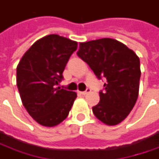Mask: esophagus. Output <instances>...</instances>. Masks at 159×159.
<instances>
[{
    "instance_id": "obj_1",
    "label": "esophagus",
    "mask_w": 159,
    "mask_h": 159,
    "mask_svg": "<svg viewBox=\"0 0 159 159\" xmlns=\"http://www.w3.org/2000/svg\"><path fill=\"white\" fill-rule=\"evenodd\" d=\"M89 92H90V89H88L86 91H83V92H80V95H87V94H89Z\"/></svg>"
}]
</instances>
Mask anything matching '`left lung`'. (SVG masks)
Returning <instances> with one entry per match:
<instances>
[{
    "label": "left lung",
    "instance_id": "left-lung-1",
    "mask_svg": "<svg viewBox=\"0 0 159 159\" xmlns=\"http://www.w3.org/2000/svg\"><path fill=\"white\" fill-rule=\"evenodd\" d=\"M77 55L89 64L99 80L104 78L100 102L92 108L95 116L108 125L122 122L139 95L140 59L118 40L103 38L80 43Z\"/></svg>",
    "mask_w": 159,
    "mask_h": 159
}]
</instances>
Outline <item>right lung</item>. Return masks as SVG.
Masks as SVG:
<instances>
[{"label": "right lung", "instance_id": "1", "mask_svg": "<svg viewBox=\"0 0 159 159\" xmlns=\"http://www.w3.org/2000/svg\"><path fill=\"white\" fill-rule=\"evenodd\" d=\"M76 41L50 34L35 41L16 67V86L27 112L40 125L55 126L67 118L77 94L57 88Z\"/></svg>", "mask_w": 159, "mask_h": 159}]
</instances>
